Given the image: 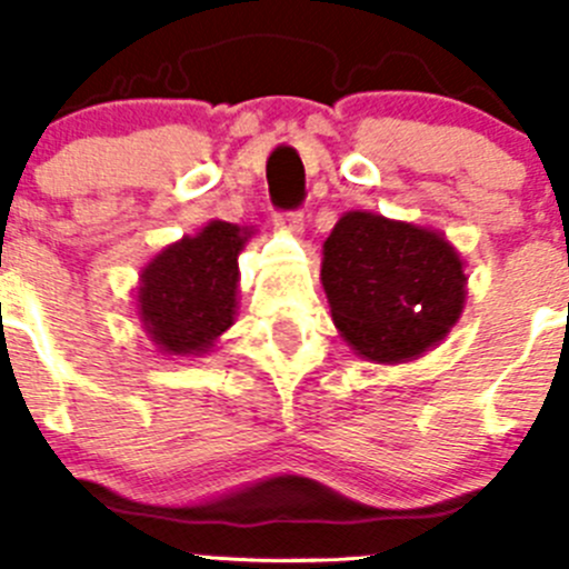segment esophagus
Listing matches in <instances>:
<instances>
[{"label": "esophagus", "mask_w": 569, "mask_h": 569, "mask_svg": "<svg viewBox=\"0 0 569 569\" xmlns=\"http://www.w3.org/2000/svg\"><path fill=\"white\" fill-rule=\"evenodd\" d=\"M276 226L279 228H284V231H290V233H301L305 231V213L301 211H276Z\"/></svg>", "instance_id": "obj_1"}]
</instances>
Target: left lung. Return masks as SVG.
<instances>
[{"instance_id":"obj_1","label":"left lung","mask_w":569,"mask_h":569,"mask_svg":"<svg viewBox=\"0 0 569 569\" xmlns=\"http://www.w3.org/2000/svg\"><path fill=\"white\" fill-rule=\"evenodd\" d=\"M321 281L332 321L363 358L420 356L460 319L466 273L435 231L378 213H343L325 242Z\"/></svg>"}]
</instances>
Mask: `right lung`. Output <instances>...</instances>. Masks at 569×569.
<instances>
[{
  "instance_id": "right-lung-1",
  "label": "right lung",
  "mask_w": 569,
  "mask_h": 569,
  "mask_svg": "<svg viewBox=\"0 0 569 569\" xmlns=\"http://www.w3.org/2000/svg\"><path fill=\"white\" fill-rule=\"evenodd\" d=\"M244 239V228L217 220L197 237L169 244L143 270L140 319L166 352H206L213 338L233 325L237 257Z\"/></svg>"
}]
</instances>
